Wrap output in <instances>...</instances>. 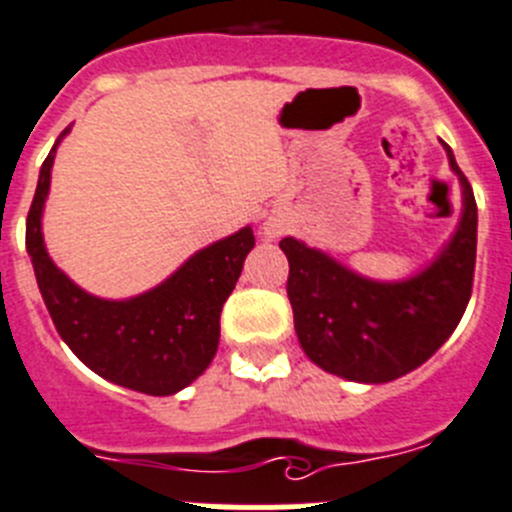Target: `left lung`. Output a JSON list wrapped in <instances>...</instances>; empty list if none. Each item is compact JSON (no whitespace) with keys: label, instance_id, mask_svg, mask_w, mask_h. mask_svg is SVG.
<instances>
[{"label":"left lung","instance_id":"8db88e82","mask_svg":"<svg viewBox=\"0 0 512 512\" xmlns=\"http://www.w3.org/2000/svg\"><path fill=\"white\" fill-rule=\"evenodd\" d=\"M460 175V226L435 264L410 281L379 284L362 279L296 238H281L289 259V294L301 349L324 372L352 382H392L412 372L445 344L460 324L472 294L478 203L455 155Z\"/></svg>","mask_w":512,"mask_h":512}]
</instances>
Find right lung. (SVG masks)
I'll return each instance as SVG.
<instances>
[{"label":"right lung","instance_id":"obj_1","mask_svg":"<svg viewBox=\"0 0 512 512\" xmlns=\"http://www.w3.org/2000/svg\"><path fill=\"white\" fill-rule=\"evenodd\" d=\"M70 133V128L62 135ZM60 135V138H62ZM55 148L42 163L27 213V253L47 311L67 347L92 372L120 387L165 397L201 377L216 357L221 309L256 238L251 228L203 248L168 281L128 301L85 294L47 256L42 208L50 191Z\"/></svg>","mask_w":512,"mask_h":512}]
</instances>
